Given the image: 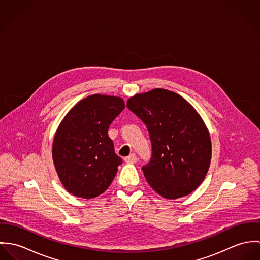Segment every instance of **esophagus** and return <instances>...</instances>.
Masks as SVG:
<instances>
[{"label": "esophagus", "instance_id": "34e87169", "mask_svg": "<svg viewBox=\"0 0 260 260\" xmlns=\"http://www.w3.org/2000/svg\"><path fill=\"white\" fill-rule=\"evenodd\" d=\"M124 160H125V162H127V163H136V162H137V156H136L134 153H132V154H130L129 156L125 157Z\"/></svg>", "mask_w": 260, "mask_h": 260}]
</instances>
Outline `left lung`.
<instances>
[{"label":"left lung","mask_w":260,"mask_h":260,"mask_svg":"<svg viewBox=\"0 0 260 260\" xmlns=\"http://www.w3.org/2000/svg\"><path fill=\"white\" fill-rule=\"evenodd\" d=\"M127 107L148 129L152 154L142 170L149 185L168 199L195 190L211 160L210 136L198 113L178 94L159 88L131 97Z\"/></svg>","instance_id":"8db88e82"}]
</instances>
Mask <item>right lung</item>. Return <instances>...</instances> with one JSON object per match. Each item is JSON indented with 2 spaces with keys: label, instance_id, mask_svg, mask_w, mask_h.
Returning <instances> with one entry per match:
<instances>
[{
  "label": "right lung",
  "instance_id": "add662e5",
  "mask_svg": "<svg viewBox=\"0 0 260 260\" xmlns=\"http://www.w3.org/2000/svg\"><path fill=\"white\" fill-rule=\"evenodd\" d=\"M124 108L121 98L96 94L75 105L60 124L53 160L62 184L75 196L94 198L111 184L122 159L108 129Z\"/></svg>",
  "mask_w": 260,
  "mask_h": 260
}]
</instances>
